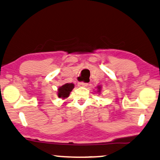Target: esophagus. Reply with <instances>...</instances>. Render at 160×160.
Instances as JSON below:
<instances>
[{
  "label": "esophagus",
  "instance_id": "1",
  "mask_svg": "<svg viewBox=\"0 0 160 160\" xmlns=\"http://www.w3.org/2000/svg\"><path fill=\"white\" fill-rule=\"evenodd\" d=\"M78 86H81V87H86L88 86V83H86V82H78Z\"/></svg>",
  "mask_w": 160,
  "mask_h": 160
}]
</instances>
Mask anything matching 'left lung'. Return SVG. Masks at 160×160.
I'll use <instances>...</instances> for the list:
<instances>
[{"instance_id": "8db88e82", "label": "left lung", "mask_w": 160, "mask_h": 160, "mask_svg": "<svg viewBox=\"0 0 160 160\" xmlns=\"http://www.w3.org/2000/svg\"><path fill=\"white\" fill-rule=\"evenodd\" d=\"M97 92L98 93H100L101 92V90H102V86H98L97 87Z\"/></svg>"}]
</instances>
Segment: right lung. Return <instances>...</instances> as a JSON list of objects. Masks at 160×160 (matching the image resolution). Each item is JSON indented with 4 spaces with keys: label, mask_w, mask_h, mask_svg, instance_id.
<instances>
[{
    "label": "right lung",
    "mask_w": 160,
    "mask_h": 160,
    "mask_svg": "<svg viewBox=\"0 0 160 160\" xmlns=\"http://www.w3.org/2000/svg\"><path fill=\"white\" fill-rule=\"evenodd\" d=\"M74 88L73 83H66L63 86H60L58 89V97L61 99H65L66 98L69 97L70 92Z\"/></svg>",
    "instance_id": "right-lung-1"
}]
</instances>
